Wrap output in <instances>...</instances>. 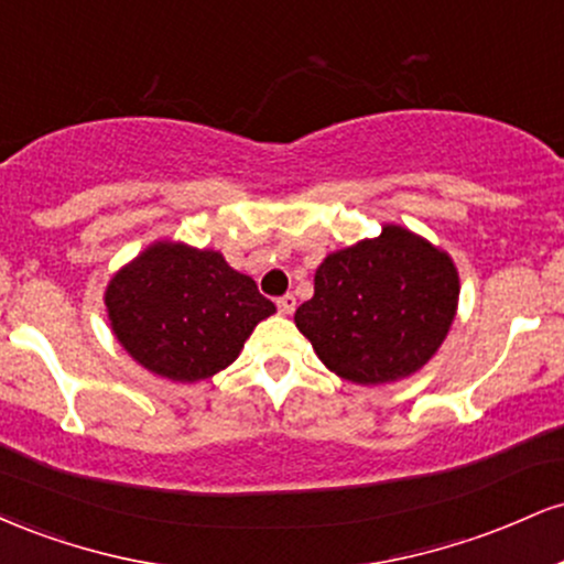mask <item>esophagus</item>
Returning <instances> with one entry per match:
<instances>
[{
    "label": "esophagus",
    "mask_w": 564,
    "mask_h": 564,
    "mask_svg": "<svg viewBox=\"0 0 564 564\" xmlns=\"http://www.w3.org/2000/svg\"><path fill=\"white\" fill-rule=\"evenodd\" d=\"M275 304H278V313L291 315V313H294V307H296V296L286 294V296H281V300H278Z\"/></svg>",
    "instance_id": "1"
}]
</instances>
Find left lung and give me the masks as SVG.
I'll list each match as a JSON object with an SVG mask.
<instances>
[{"instance_id":"left-lung-1","label":"left lung","mask_w":564,"mask_h":564,"mask_svg":"<svg viewBox=\"0 0 564 564\" xmlns=\"http://www.w3.org/2000/svg\"><path fill=\"white\" fill-rule=\"evenodd\" d=\"M448 251L403 225L332 251L315 270V294L294 323L321 364L352 384L413 377L435 358L458 310Z\"/></svg>"}]
</instances>
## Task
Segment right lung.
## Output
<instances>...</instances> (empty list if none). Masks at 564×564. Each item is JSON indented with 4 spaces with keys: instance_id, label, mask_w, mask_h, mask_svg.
<instances>
[{
    "instance_id": "add662e5",
    "label": "right lung",
    "mask_w": 564,
    "mask_h": 564,
    "mask_svg": "<svg viewBox=\"0 0 564 564\" xmlns=\"http://www.w3.org/2000/svg\"><path fill=\"white\" fill-rule=\"evenodd\" d=\"M111 332L129 358L170 381L212 379L241 355L275 304L254 278L215 249L161 238L119 268L106 286Z\"/></svg>"
}]
</instances>
